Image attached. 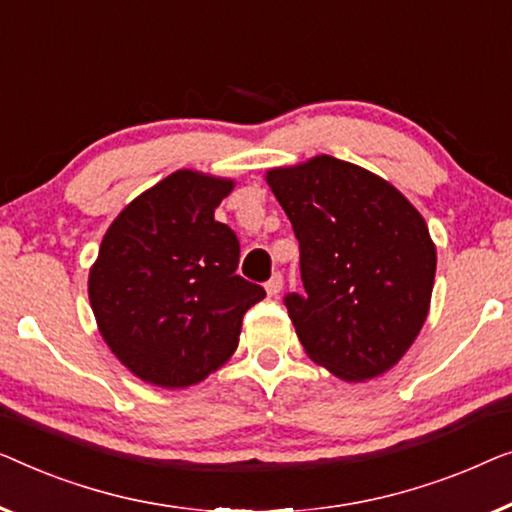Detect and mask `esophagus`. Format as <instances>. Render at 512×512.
<instances>
[{
    "label": "esophagus",
    "mask_w": 512,
    "mask_h": 512,
    "mask_svg": "<svg viewBox=\"0 0 512 512\" xmlns=\"http://www.w3.org/2000/svg\"><path fill=\"white\" fill-rule=\"evenodd\" d=\"M264 287H266V292L271 294V297H276V294H278L280 290H283V273H280V271L273 273V276H271L269 280H266Z\"/></svg>",
    "instance_id": "esophagus-1"
}]
</instances>
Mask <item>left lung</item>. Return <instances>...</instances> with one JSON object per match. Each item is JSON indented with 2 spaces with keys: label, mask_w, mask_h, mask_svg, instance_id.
Returning a JSON list of instances; mask_svg holds the SVG:
<instances>
[{
  "label": "left lung",
  "mask_w": 512,
  "mask_h": 512,
  "mask_svg": "<svg viewBox=\"0 0 512 512\" xmlns=\"http://www.w3.org/2000/svg\"><path fill=\"white\" fill-rule=\"evenodd\" d=\"M266 183L299 241L304 292L285 306L308 357L343 380L376 378L427 320L436 248L413 204L383 178L320 155Z\"/></svg>",
  "instance_id": "8db88e82"
}]
</instances>
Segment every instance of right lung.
Listing matches in <instances>:
<instances>
[{
  "label": "right lung",
  "mask_w": 512,
  "mask_h": 512,
  "mask_svg": "<svg viewBox=\"0 0 512 512\" xmlns=\"http://www.w3.org/2000/svg\"><path fill=\"white\" fill-rule=\"evenodd\" d=\"M234 183L176 171L136 197L106 232L88 292L99 331L134 376L201 383L239 345L264 287L241 278L234 229L213 218Z\"/></svg>",
  "instance_id": "add662e5"
}]
</instances>
